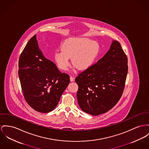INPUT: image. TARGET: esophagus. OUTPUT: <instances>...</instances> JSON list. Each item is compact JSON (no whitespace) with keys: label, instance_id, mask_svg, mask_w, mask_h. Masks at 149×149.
Returning <instances> with one entry per match:
<instances>
[{"label":"esophagus","instance_id":"34e87169","mask_svg":"<svg viewBox=\"0 0 149 149\" xmlns=\"http://www.w3.org/2000/svg\"><path fill=\"white\" fill-rule=\"evenodd\" d=\"M74 78L73 77H72V76H70V81L71 82L74 81Z\"/></svg>","mask_w":149,"mask_h":149}]
</instances>
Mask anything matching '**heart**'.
Here are the masks:
<instances>
[{
    "mask_svg": "<svg viewBox=\"0 0 149 149\" xmlns=\"http://www.w3.org/2000/svg\"><path fill=\"white\" fill-rule=\"evenodd\" d=\"M99 43L85 37L71 38L66 40L61 46V51L55 54V60L60 70H67L72 63L81 70L89 69L99 54Z\"/></svg>",
    "mask_w": 149,
    "mask_h": 149,
    "instance_id": "obj_1",
    "label": "heart"
}]
</instances>
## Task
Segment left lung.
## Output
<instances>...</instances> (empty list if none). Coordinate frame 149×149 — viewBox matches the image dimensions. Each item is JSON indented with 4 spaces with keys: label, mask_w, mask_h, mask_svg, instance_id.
I'll list each match as a JSON object with an SVG mask.
<instances>
[{
    "label": "left lung",
    "mask_w": 149,
    "mask_h": 149,
    "mask_svg": "<svg viewBox=\"0 0 149 149\" xmlns=\"http://www.w3.org/2000/svg\"><path fill=\"white\" fill-rule=\"evenodd\" d=\"M128 68V59L120 43L112 40L104 56L75 79L81 109L97 116L113 108L123 93Z\"/></svg>",
    "instance_id": "obj_1"
}]
</instances>
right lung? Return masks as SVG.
I'll list each match as a JSON object with an SVG mask.
<instances>
[{"instance_id": "obj_1", "label": "right lung", "mask_w": 149, "mask_h": 149, "mask_svg": "<svg viewBox=\"0 0 149 149\" xmlns=\"http://www.w3.org/2000/svg\"><path fill=\"white\" fill-rule=\"evenodd\" d=\"M19 77L24 97L30 107L47 113L56 107L70 84L68 74L61 73L40 50L36 35L27 43L19 61Z\"/></svg>"}]
</instances>
